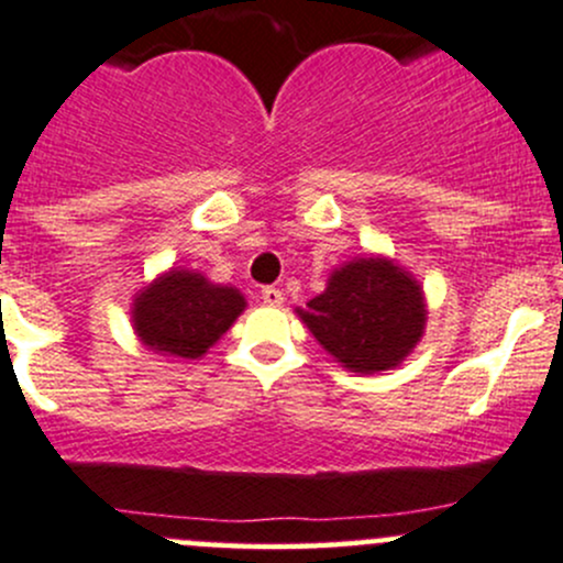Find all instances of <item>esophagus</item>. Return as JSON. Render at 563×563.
I'll list each match as a JSON object with an SVG mask.
<instances>
[{"mask_svg": "<svg viewBox=\"0 0 563 563\" xmlns=\"http://www.w3.org/2000/svg\"><path fill=\"white\" fill-rule=\"evenodd\" d=\"M262 299H264V305H269V307H280L283 305V291L280 288H275V286H266L264 291H262Z\"/></svg>", "mask_w": 563, "mask_h": 563, "instance_id": "obj_1", "label": "esophagus"}]
</instances>
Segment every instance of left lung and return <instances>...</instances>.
I'll use <instances>...</instances> for the list:
<instances>
[{"instance_id":"1","label":"left lung","mask_w":563,"mask_h":563,"mask_svg":"<svg viewBox=\"0 0 563 563\" xmlns=\"http://www.w3.org/2000/svg\"><path fill=\"white\" fill-rule=\"evenodd\" d=\"M318 342L351 372H383L421 340V286L386 258H358L331 275L327 291L299 310Z\"/></svg>"}]
</instances>
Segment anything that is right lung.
<instances>
[{
	"mask_svg": "<svg viewBox=\"0 0 563 563\" xmlns=\"http://www.w3.org/2000/svg\"><path fill=\"white\" fill-rule=\"evenodd\" d=\"M245 310L236 288L212 286L197 272H169L134 301V329L156 353L199 358Z\"/></svg>",
	"mask_w": 563,
	"mask_h": 563,
	"instance_id": "1",
	"label": "right lung"
}]
</instances>
